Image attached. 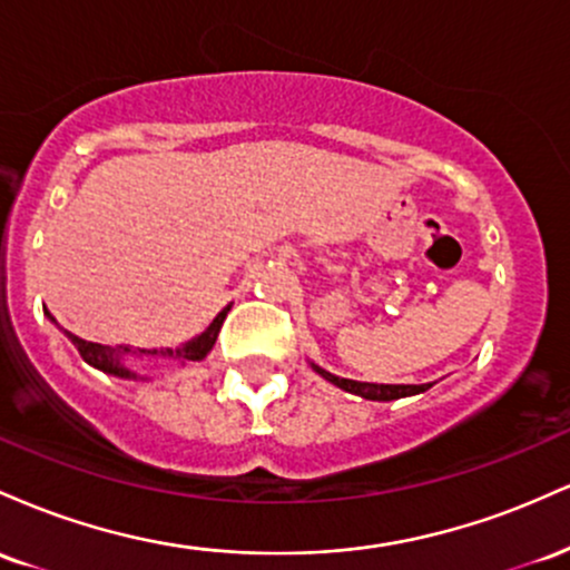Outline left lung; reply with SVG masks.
<instances>
[{"mask_svg":"<svg viewBox=\"0 0 570 570\" xmlns=\"http://www.w3.org/2000/svg\"><path fill=\"white\" fill-rule=\"evenodd\" d=\"M313 370H316L322 377H326V381H330V383H335L337 389L348 391V394L372 399V402H391V399L412 396V394H421V391L431 389V383H426V385H377V383H356V381H345V377L332 375V372H326V370H318V367H313Z\"/></svg>","mask_w":570,"mask_h":570,"instance_id":"obj_1","label":"left lung"}]
</instances>
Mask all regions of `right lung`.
<instances>
[{
	"instance_id": "add662e5",
	"label": "right lung",
	"mask_w": 570,
	"mask_h": 570,
	"mask_svg": "<svg viewBox=\"0 0 570 570\" xmlns=\"http://www.w3.org/2000/svg\"><path fill=\"white\" fill-rule=\"evenodd\" d=\"M50 316V313H48ZM227 316V307L219 313L217 318H214L212 326H208L203 335H198L195 340H189L187 345H181V348H166V351H136V356H163V358H179V362H200L203 356H206L208 351L214 348V343H217V335H219V326L225 322ZM53 318V316H50ZM71 343H75V348L80 351V356L85 358L88 364H94L96 370L101 372H109V375H120V377H134V372L126 367V362L122 358L128 356L130 348H122V345H98V343H88V340L77 337V335H69Z\"/></svg>"
}]
</instances>
